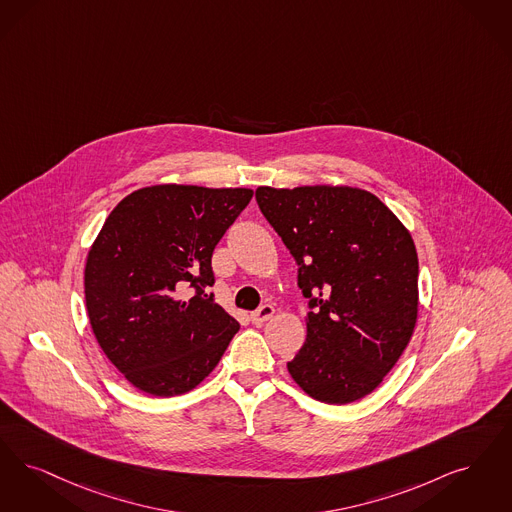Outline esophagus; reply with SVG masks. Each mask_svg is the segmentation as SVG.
Here are the masks:
<instances>
[{
    "label": "esophagus",
    "mask_w": 512,
    "mask_h": 512,
    "mask_svg": "<svg viewBox=\"0 0 512 512\" xmlns=\"http://www.w3.org/2000/svg\"><path fill=\"white\" fill-rule=\"evenodd\" d=\"M274 316V307L272 305H263V307L257 308L255 312H251V322L261 326L265 324L266 320H270Z\"/></svg>",
    "instance_id": "esophagus-1"
}]
</instances>
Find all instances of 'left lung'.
Masks as SVG:
<instances>
[{
    "mask_svg": "<svg viewBox=\"0 0 512 512\" xmlns=\"http://www.w3.org/2000/svg\"><path fill=\"white\" fill-rule=\"evenodd\" d=\"M257 204L299 263L310 299L307 341L287 364L326 404L377 389L408 347L419 308V261L404 223L356 186H259Z\"/></svg>",
    "mask_w": 512,
    "mask_h": 512,
    "instance_id": "8db88e82",
    "label": "left lung"
}]
</instances>
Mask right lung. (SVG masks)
<instances>
[{"mask_svg": "<svg viewBox=\"0 0 512 512\" xmlns=\"http://www.w3.org/2000/svg\"><path fill=\"white\" fill-rule=\"evenodd\" d=\"M251 196L154 184L106 217L85 261V307L106 358L135 389L184 394L219 364L240 324L207 295L211 255Z\"/></svg>", "mask_w": 512, "mask_h": 512, "instance_id": "1", "label": "right lung"}]
</instances>
